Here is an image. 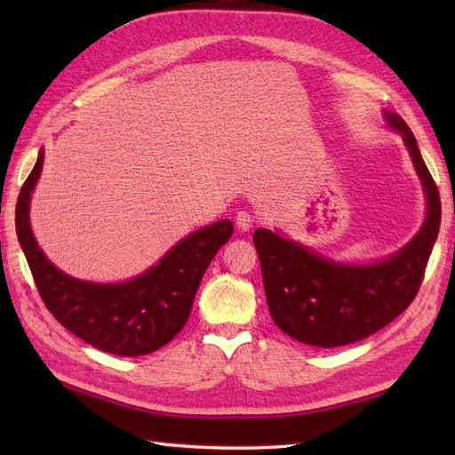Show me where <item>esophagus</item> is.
Masks as SVG:
<instances>
[{
	"instance_id": "34e87169",
	"label": "esophagus",
	"mask_w": 455,
	"mask_h": 455,
	"mask_svg": "<svg viewBox=\"0 0 455 455\" xmlns=\"http://www.w3.org/2000/svg\"><path fill=\"white\" fill-rule=\"evenodd\" d=\"M235 222H236L238 230H243V233H246V230H250V228L254 227L256 219H254L252 212H248V211H238V212H236V217H235Z\"/></svg>"
}]
</instances>
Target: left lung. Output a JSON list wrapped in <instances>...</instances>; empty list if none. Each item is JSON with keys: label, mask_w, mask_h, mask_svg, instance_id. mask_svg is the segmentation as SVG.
Returning <instances> with one entry per match:
<instances>
[{"label": "left lung", "mask_w": 455, "mask_h": 455, "mask_svg": "<svg viewBox=\"0 0 455 455\" xmlns=\"http://www.w3.org/2000/svg\"><path fill=\"white\" fill-rule=\"evenodd\" d=\"M403 134L427 193V219L411 243L383 262L336 264L272 230L258 228L254 246L274 323L295 340L336 347L371 336L395 321L417 297L440 230V193L409 124L385 111Z\"/></svg>", "instance_id": "8db88e82"}]
</instances>
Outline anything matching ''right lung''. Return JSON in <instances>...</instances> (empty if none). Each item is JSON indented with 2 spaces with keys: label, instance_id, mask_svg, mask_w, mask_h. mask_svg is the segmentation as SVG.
Instances as JSON below:
<instances>
[{
  "label": "right lung",
  "instance_id": "1",
  "mask_svg": "<svg viewBox=\"0 0 455 455\" xmlns=\"http://www.w3.org/2000/svg\"><path fill=\"white\" fill-rule=\"evenodd\" d=\"M44 152H38L15 207V228L48 311L98 350L115 355L156 352L188 323L203 274L219 248L233 236V222L219 220L173 246L156 266L123 283H92L66 275L48 262L28 222V203L41 176Z\"/></svg>",
  "mask_w": 455,
  "mask_h": 455
}]
</instances>
